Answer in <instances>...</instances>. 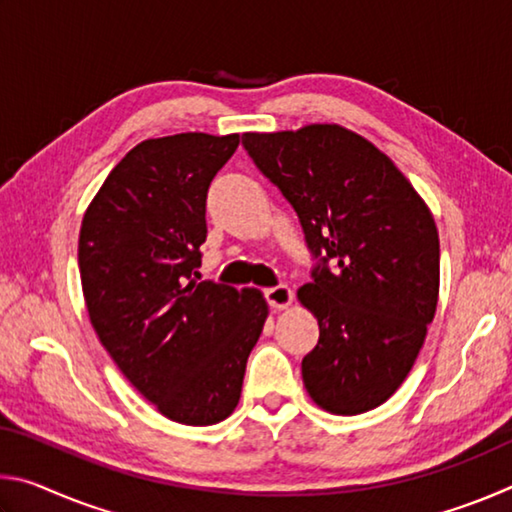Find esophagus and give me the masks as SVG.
I'll return each instance as SVG.
<instances>
[{"mask_svg": "<svg viewBox=\"0 0 512 512\" xmlns=\"http://www.w3.org/2000/svg\"><path fill=\"white\" fill-rule=\"evenodd\" d=\"M264 296L273 309H287L293 302V291L287 287V284H277V287L266 289Z\"/></svg>", "mask_w": 512, "mask_h": 512, "instance_id": "obj_1", "label": "esophagus"}]
</instances>
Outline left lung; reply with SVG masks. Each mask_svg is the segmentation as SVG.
<instances>
[{
	"instance_id": "obj_1",
	"label": "left lung",
	"mask_w": 512,
	"mask_h": 512,
	"mask_svg": "<svg viewBox=\"0 0 512 512\" xmlns=\"http://www.w3.org/2000/svg\"><path fill=\"white\" fill-rule=\"evenodd\" d=\"M241 142L323 255L298 289L320 329L302 359L309 397L334 415L377 409L411 372L436 314L440 244L429 205L386 153L345 126L244 133Z\"/></svg>"
}]
</instances>
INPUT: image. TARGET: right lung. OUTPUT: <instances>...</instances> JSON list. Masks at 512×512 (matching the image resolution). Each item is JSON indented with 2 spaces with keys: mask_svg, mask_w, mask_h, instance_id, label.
Listing matches in <instances>:
<instances>
[{
  "mask_svg": "<svg viewBox=\"0 0 512 512\" xmlns=\"http://www.w3.org/2000/svg\"><path fill=\"white\" fill-rule=\"evenodd\" d=\"M237 146V133L144 140L108 173L81 223V287L94 332L137 391L189 427L237 409L268 318L259 289L194 277L207 187Z\"/></svg>",
  "mask_w": 512,
  "mask_h": 512,
  "instance_id": "1",
  "label": "right lung"
}]
</instances>
